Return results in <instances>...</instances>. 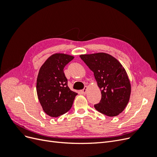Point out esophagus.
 I'll list each match as a JSON object with an SVG mask.
<instances>
[{"label":"esophagus","mask_w":157,"mask_h":157,"mask_svg":"<svg viewBox=\"0 0 157 157\" xmlns=\"http://www.w3.org/2000/svg\"><path fill=\"white\" fill-rule=\"evenodd\" d=\"M82 94H86L87 93V92H88V86H84V89L83 90H82Z\"/></svg>","instance_id":"esophagus-1"}]
</instances>
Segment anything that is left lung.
Instances as JSON below:
<instances>
[{
  "instance_id": "1",
  "label": "left lung",
  "mask_w": 157,
  "mask_h": 157,
  "mask_svg": "<svg viewBox=\"0 0 157 157\" xmlns=\"http://www.w3.org/2000/svg\"><path fill=\"white\" fill-rule=\"evenodd\" d=\"M94 72L101 99L94 105L98 111L108 117H115L122 113L129 101L131 85L126 71L116 58L106 53L80 56Z\"/></svg>"
}]
</instances>
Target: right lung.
<instances>
[{
    "label": "right lung",
    "mask_w": 157,
    "mask_h": 157,
    "mask_svg": "<svg viewBox=\"0 0 157 157\" xmlns=\"http://www.w3.org/2000/svg\"><path fill=\"white\" fill-rule=\"evenodd\" d=\"M74 57L65 54L50 56L41 66L36 80V92L43 111L52 117L69 111L77 93L71 91L63 72Z\"/></svg>",
    "instance_id": "add662e5"
}]
</instances>
